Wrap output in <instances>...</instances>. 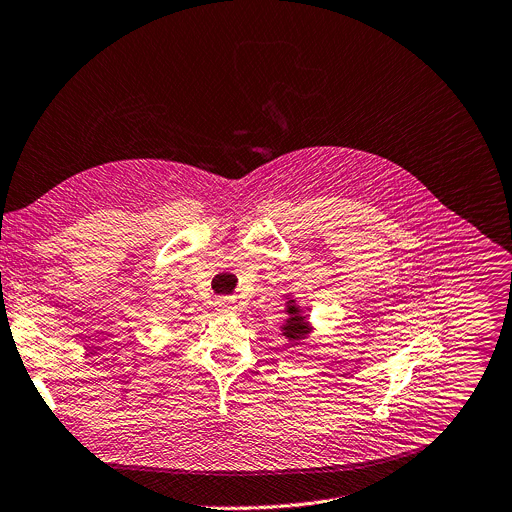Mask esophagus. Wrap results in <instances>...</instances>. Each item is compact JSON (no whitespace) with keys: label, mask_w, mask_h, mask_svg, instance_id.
Listing matches in <instances>:
<instances>
[{"label":"esophagus","mask_w":512,"mask_h":512,"mask_svg":"<svg viewBox=\"0 0 512 512\" xmlns=\"http://www.w3.org/2000/svg\"><path fill=\"white\" fill-rule=\"evenodd\" d=\"M216 310H218V314H222V316H232V314H236V304H234V300H230V298H220L218 302H216Z\"/></svg>","instance_id":"obj_1"}]
</instances>
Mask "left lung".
Instances as JSON below:
<instances>
[{
	"instance_id": "left-lung-1",
	"label": "left lung",
	"mask_w": 512,
	"mask_h": 512,
	"mask_svg": "<svg viewBox=\"0 0 512 512\" xmlns=\"http://www.w3.org/2000/svg\"><path fill=\"white\" fill-rule=\"evenodd\" d=\"M284 310H286L288 318H286V322L280 326V330H282V336L288 338V342L294 346V344H298L300 340L308 338V334L312 332V326H310V322H308V316H306V314L302 312V308L296 304V300H288Z\"/></svg>"
}]
</instances>
